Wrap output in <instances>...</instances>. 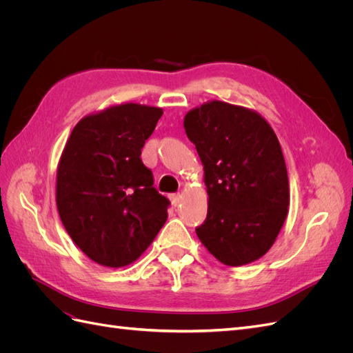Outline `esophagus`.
Wrapping results in <instances>:
<instances>
[{
    "instance_id": "1",
    "label": "esophagus",
    "mask_w": 353,
    "mask_h": 353,
    "mask_svg": "<svg viewBox=\"0 0 353 353\" xmlns=\"http://www.w3.org/2000/svg\"><path fill=\"white\" fill-rule=\"evenodd\" d=\"M169 199H170V201H172L174 206H178L181 203V194H170Z\"/></svg>"
}]
</instances>
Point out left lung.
<instances>
[{"mask_svg": "<svg viewBox=\"0 0 353 353\" xmlns=\"http://www.w3.org/2000/svg\"><path fill=\"white\" fill-rule=\"evenodd\" d=\"M184 128L209 196L199 240L223 265L258 261L279 236L290 203L279 138L258 112L218 100L190 110Z\"/></svg>", "mask_w": 353, "mask_h": 353, "instance_id": "left-lung-1", "label": "left lung"}]
</instances>
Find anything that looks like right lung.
Instances as JSON below:
<instances>
[{
	"label": "right lung",
	"instance_id": "add662e5",
	"mask_svg": "<svg viewBox=\"0 0 353 353\" xmlns=\"http://www.w3.org/2000/svg\"><path fill=\"white\" fill-rule=\"evenodd\" d=\"M163 114L137 103L110 105L73 128L57 166L56 203L74 244L99 265L137 261L168 219L141 148Z\"/></svg>",
	"mask_w": 353,
	"mask_h": 353
}]
</instances>
